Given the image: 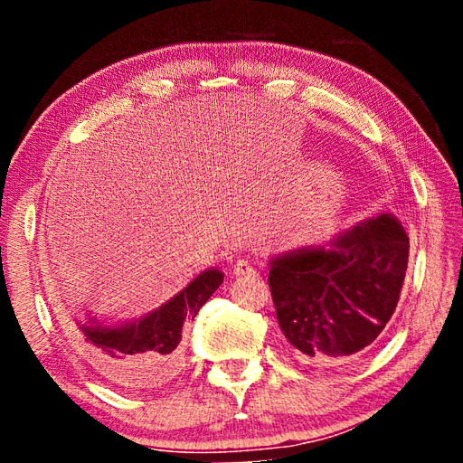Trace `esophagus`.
<instances>
[{"instance_id": "1", "label": "esophagus", "mask_w": 463, "mask_h": 463, "mask_svg": "<svg viewBox=\"0 0 463 463\" xmlns=\"http://www.w3.org/2000/svg\"><path fill=\"white\" fill-rule=\"evenodd\" d=\"M232 271H234V276H250V273H255L253 265H250L247 260H237Z\"/></svg>"}]
</instances>
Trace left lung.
<instances>
[{
    "mask_svg": "<svg viewBox=\"0 0 463 463\" xmlns=\"http://www.w3.org/2000/svg\"><path fill=\"white\" fill-rule=\"evenodd\" d=\"M409 247L404 226L380 214L328 247L273 257L271 300L298 362L341 365L372 349L396 310Z\"/></svg>",
    "mask_w": 463,
    "mask_h": 463,
    "instance_id": "8db88e82",
    "label": "left lung"
}]
</instances>
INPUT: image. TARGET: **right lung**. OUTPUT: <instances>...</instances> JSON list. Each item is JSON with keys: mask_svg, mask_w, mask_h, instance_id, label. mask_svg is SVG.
Returning <instances> with one entry per match:
<instances>
[{"mask_svg": "<svg viewBox=\"0 0 463 463\" xmlns=\"http://www.w3.org/2000/svg\"><path fill=\"white\" fill-rule=\"evenodd\" d=\"M224 273L202 271L182 292L143 318L118 326L69 317V336L85 362L116 386L130 394H145L159 388L182 365V328L194 320L206 300L222 284Z\"/></svg>", "mask_w": 463, "mask_h": 463, "instance_id": "obj_1", "label": "right lung"}]
</instances>
